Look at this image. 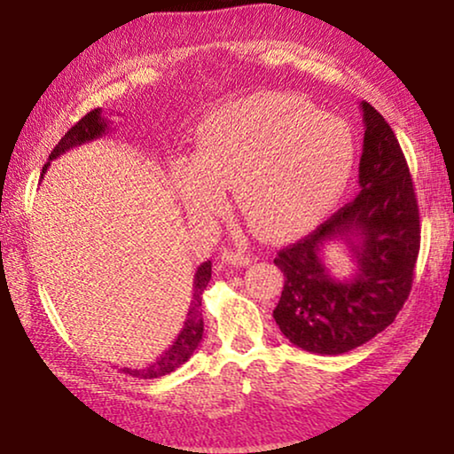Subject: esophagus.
<instances>
[{"label":"esophagus","instance_id":"34e87169","mask_svg":"<svg viewBox=\"0 0 454 454\" xmlns=\"http://www.w3.org/2000/svg\"><path fill=\"white\" fill-rule=\"evenodd\" d=\"M221 260L225 264H233V266H247L252 262L250 254H244L239 250H231V247H225V250L221 252Z\"/></svg>","mask_w":454,"mask_h":454}]
</instances>
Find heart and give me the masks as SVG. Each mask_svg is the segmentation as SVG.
<instances>
[{
  "mask_svg": "<svg viewBox=\"0 0 454 454\" xmlns=\"http://www.w3.org/2000/svg\"><path fill=\"white\" fill-rule=\"evenodd\" d=\"M356 140L343 117L320 114L294 95L258 92L210 111L196 128L192 157L171 160L185 208L207 216L225 185L254 225L281 238L312 225L343 196Z\"/></svg>",
  "mask_w": 454,
  "mask_h": 454,
  "instance_id": "b5f03b06",
  "label": "heart"
}]
</instances>
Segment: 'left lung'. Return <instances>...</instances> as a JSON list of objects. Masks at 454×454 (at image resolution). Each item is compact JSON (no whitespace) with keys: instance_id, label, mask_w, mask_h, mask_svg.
I'll return each instance as SVG.
<instances>
[{"instance_id":"obj_1","label":"left lung","mask_w":454,"mask_h":454,"mask_svg":"<svg viewBox=\"0 0 454 454\" xmlns=\"http://www.w3.org/2000/svg\"><path fill=\"white\" fill-rule=\"evenodd\" d=\"M362 192L275 258L285 285L272 316L291 343L320 356L356 349L393 325L419 254L418 198L399 140L370 103L362 101ZM331 240L350 247L358 264L351 279L327 272L321 252Z\"/></svg>"}]
</instances>
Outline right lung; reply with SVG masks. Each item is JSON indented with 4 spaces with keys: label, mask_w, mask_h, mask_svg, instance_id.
I'll list each match as a JSON object with an SVG mask.
<instances>
[{
    "label": "right lung",
    "mask_w": 454,
    "mask_h": 454,
    "mask_svg": "<svg viewBox=\"0 0 454 454\" xmlns=\"http://www.w3.org/2000/svg\"><path fill=\"white\" fill-rule=\"evenodd\" d=\"M107 132H109V120L103 115L101 109H95V111H90V114H86L82 120H80L78 123H74V126L66 132L64 138L55 145L51 154H49L47 165L43 167V173L47 171V167L53 159L61 157V154L70 151V148H76L80 145H86V142H90V140L101 138V136ZM210 275H213V264H210V260H207V262H202L200 266H198V270L194 275V295H192L188 318H185L184 328L179 331L177 339L173 340V345L169 347V349H167L163 356L157 359V362L148 365V368H145V370L123 368V374H129L134 378H145V380H153V378L169 374V372L177 370L179 365L188 362V359L192 357V353L196 351V347L200 345V340H202L204 322H202L200 306H202V294L210 281Z\"/></svg>",
    "instance_id": "1"
}]
</instances>
